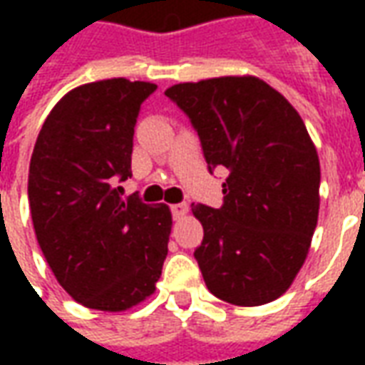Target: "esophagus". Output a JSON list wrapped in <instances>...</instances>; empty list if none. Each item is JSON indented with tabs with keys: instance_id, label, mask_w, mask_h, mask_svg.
<instances>
[{
	"instance_id": "obj_1",
	"label": "esophagus",
	"mask_w": 365,
	"mask_h": 365,
	"mask_svg": "<svg viewBox=\"0 0 365 365\" xmlns=\"http://www.w3.org/2000/svg\"><path fill=\"white\" fill-rule=\"evenodd\" d=\"M172 209V215H174V219H180V217H183V215L187 213V203H175V205L170 207Z\"/></svg>"
}]
</instances>
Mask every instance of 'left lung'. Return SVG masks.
I'll return each instance as SVG.
<instances>
[{
	"instance_id": "left-lung-1",
	"label": "left lung",
	"mask_w": 365,
	"mask_h": 365,
	"mask_svg": "<svg viewBox=\"0 0 365 365\" xmlns=\"http://www.w3.org/2000/svg\"><path fill=\"white\" fill-rule=\"evenodd\" d=\"M166 96L197 130L209 172L229 170L222 205H193L207 289L240 307L274 301L303 266L319 219L321 166L305 123L254 76L178 83Z\"/></svg>"
}]
</instances>
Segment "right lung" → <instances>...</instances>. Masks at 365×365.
Listing matches in <instances>:
<instances>
[{
	"mask_svg": "<svg viewBox=\"0 0 365 365\" xmlns=\"http://www.w3.org/2000/svg\"><path fill=\"white\" fill-rule=\"evenodd\" d=\"M148 82L113 78L86 83L54 105L29 166L36 240L68 295L90 309L125 311L156 289L172 213L123 199L133 175V136Z\"/></svg>",
	"mask_w": 365,
	"mask_h": 365,
	"instance_id": "right-lung-1",
	"label": "right lung"
}]
</instances>
